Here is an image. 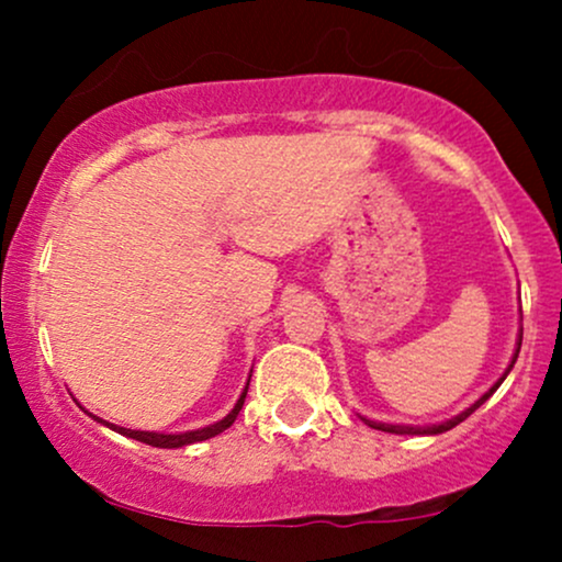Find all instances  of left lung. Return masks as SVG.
I'll return each mask as SVG.
<instances>
[{
  "label": "left lung",
  "instance_id": "obj_1",
  "mask_svg": "<svg viewBox=\"0 0 562 562\" xmlns=\"http://www.w3.org/2000/svg\"><path fill=\"white\" fill-rule=\"evenodd\" d=\"M520 340H524V330H520ZM518 351H520V344H518V348H515V357H513V362H509V367H507V372L513 370V364H515V359H518ZM507 372L505 375L499 378V383L494 385V389H488L486 393H483V396L479 398V402H475L473 406H468L465 412H462V415H457V417H451V420H447V423H441V425H428V428H409V425H385V423H375V420H367V417H362V420L370 425V428H375V430H385V434H402V436H436V434H443V430H451L454 428V425H460L462 420H468L470 415H473L475 409H479V406L486 402L488 396H492V393L499 389L502 385V380L507 378Z\"/></svg>",
  "mask_w": 562,
  "mask_h": 562
}]
</instances>
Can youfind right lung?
Masks as SVG:
<instances>
[{
    "instance_id": "add662e5",
    "label": "right lung",
    "mask_w": 562,
    "mask_h": 562,
    "mask_svg": "<svg viewBox=\"0 0 562 562\" xmlns=\"http://www.w3.org/2000/svg\"><path fill=\"white\" fill-rule=\"evenodd\" d=\"M245 393H248V385H245V391H243V396L237 398V404H235V409L229 412L227 417H224V420H218V423H214V425H209V428H200V430H187V434H147V430H132V428H115V425H111V423H105V420H100V423H105L108 428H113V430H119L121 436H128V438H137V441H142V443H150V447H158V449H179V447H187V443H198V441H205V438H214V436H218V434H224V430L229 428L232 423H235V417H237V412L243 409V402H245Z\"/></svg>"
}]
</instances>
